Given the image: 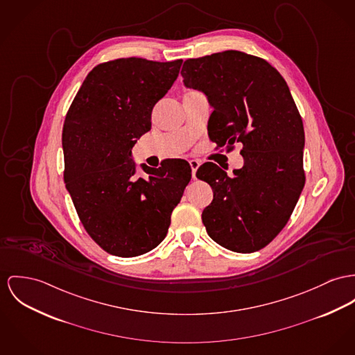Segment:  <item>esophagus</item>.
Returning <instances> with one entry per match:
<instances>
[{
	"label": "esophagus",
	"mask_w": 355,
	"mask_h": 355,
	"mask_svg": "<svg viewBox=\"0 0 355 355\" xmlns=\"http://www.w3.org/2000/svg\"><path fill=\"white\" fill-rule=\"evenodd\" d=\"M189 164H191V177L196 178V171H197V168L200 167V162H198L197 159H191Z\"/></svg>",
	"instance_id": "obj_1"
}]
</instances>
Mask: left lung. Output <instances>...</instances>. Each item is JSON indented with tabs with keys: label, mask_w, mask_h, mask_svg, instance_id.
Wrapping results in <instances>:
<instances>
[{
	"label": "left lung",
	"mask_w": 355,
	"mask_h": 355,
	"mask_svg": "<svg viewBox=\"0 0 355 355\" xmlns=\"http://www.w3.org/2000/svg\"><path fill=\"white\" fill-rule=\"evenodd\" d=\"M181 76L214 108L209 137L220 147L243 144L245 164L232 177L211 162L196 173L214 191L201 216L207 232L227 250L258 251L285 227L305 184L304 127L291 90L265 59L235 50L188 59Z\"/></svg>",
	"instance_id": "1"
}]
</instances>
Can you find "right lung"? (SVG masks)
<instances>
[{"label": "right lung", "mask_w": 355, "mask_h": 355, "mask_svg": "<svg viewBox=\"0 0 355 355\" xmlns=\"http://www.w3.org/2000/svg\"><path fill=\"white\" fill-rule=\"evenodd\" d=\"M182 60L121 58L96 66L66 114L62 146L64 182L92 239L117 257H137L159 245L171 212L191 178L184 159L154 168L131 150L151 130V112L177 80Z\"/></svg>", "instance_id": "obj_1"}]
</instances>
